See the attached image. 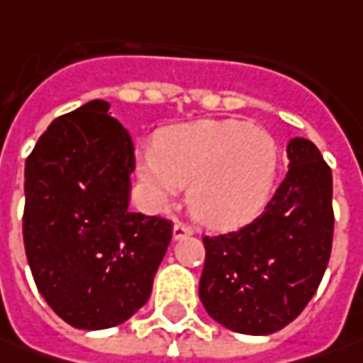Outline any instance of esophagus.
Listing matches in <instances>:
<instances>
[{"instance_id":"1","label":"esophagus","mask_w":363,"mask_h":363,"mask_svg":"<svg viewBox=\"0 0 363 363\" xmlns=\"http://www.w3.org/2000/svg\"><path fill=\"white\" fill-rule=\"evenodd\" d=\"M194 231L191 225H186V223H181V220H179V223L174 225V229H172V237H174V239H184V237H191Z\"/></svg>"}]
</instances>
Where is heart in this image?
Here are the masks:
<instances>
[{
	"label": "heart",
	"mask_w": 363,
	"mask_h": 363,
	"mask_svg": "<svg viewBox=\"0 0 363 363\" xmlns=\"http://www.w3.org/2000/svg\"><path fill=\"white\" fill-rule=\"evenodd\" d=\"M279 150L263 128L239 120H199L164 130L140 158V179L160 203L189 186L199 223L233 229L255 217L275 181Z\"/></svg>",
	"instance_id": "heart-1"
}]
</instances>
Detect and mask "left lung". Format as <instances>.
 Listing matches in <instances>:
<instances>
[{
    "mask_svg": "<svg viewBox=\"0 0 363 363\" xmlns=\"http://www.w3.org/2000/svg\"><path fill=\"white\" fill-rule=\"evenodd\" d=\"M289 170L263 213L239 231L203 237L199 295L220 325L269 335L318 291L333 241L331 169L306 138L287 144Z\"/></svg>",
    "mask_w": 363,
    "mask_h": 363,
    "instance_id": "8db88e82",
    "label": "left lung"
}]
</instances>
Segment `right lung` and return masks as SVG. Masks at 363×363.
Instances as JSON below:
<instances>
[{
    "mask_svg": "<svg viewBox=\"0 0 363 363\" xmlns=\"http://www.w3.org/2000/svg\"><path fill=\"white\" fill-rule=\"evenodd\" d=\"M92 100L56 118L26 160L23 245L33 281L72 328L106 330L148 301L172 223L128 211L134 143Z\"/></svg>",
    "mask_w": 363,
    "mask_h": 363,
    "instance_id": "add662e5",
    "label": "right lung"
}]
</instances>
